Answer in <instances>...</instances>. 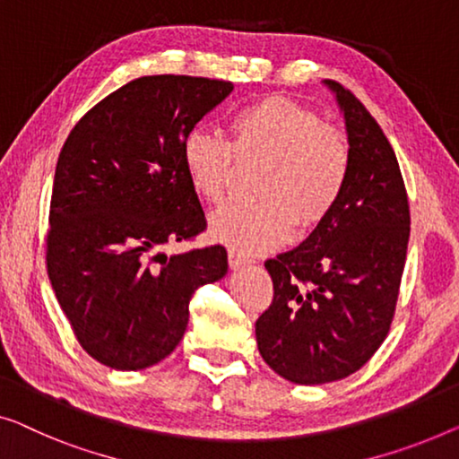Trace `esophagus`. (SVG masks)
Instances as JSON below:
<instances>
[{
  "mask_svg": "<svg viewBox=\"0 0 459 459\" xmlns=\"http://www.w3.org/2000/svg\"><path fill=\"white\" fill-rule=\"evenodd\" d=\"M229 264H230V268H241V265L251 264V257L237 249H229Z\"/></svg>",
  "mask_w": 459,
  "mask_h": 459,
  "instance_id": "obj_1",
  "label": "esophagus"
}]
</instances>
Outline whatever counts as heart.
Segmentation results:
<instances>
[{
	"label": "heart",
	"mask_w": 459,
	"mask_h": 459,
	"mask_svg": "<svg viewBox=\"0 0 459 459\" xmlns=\"http://www.w3.org/2000/svg\"><path fill=\"white\" fill-rule=\"evenodd\" d=\"M230 142L206 127L186 135L181 160L204 202L224 200L237 162H264L255 202L227 204L210 221L212 235L237 251H264L295 227H321L344 195L352 170L346 134L319 113L286 97H265L237 108Z\"/></svg>",
	"instance_id": "heart-1"
}]
</instances>
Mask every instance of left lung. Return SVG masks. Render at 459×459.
Returning <instances> with one entry per match:
<instances>
[{
    "instance_id": "8db88e82",
    "label": "left lung",
    "mask_w": 459,
    "mask_h": 459,
    "mask_svg": "<svg viewBox=\"0 0 459 459\" xmlns=\"http://www.w3.org/2000/svg\"><path fill=\"white\" fill-rule=\"evenodd\" d=\"M327 84L344 111L351 179L305 243L265 262L273 297L255 321L259 354L300 385L344 379L377 352L394 321L410 238L392 143L348 88Z\"/></svg>"
}]
</instances>
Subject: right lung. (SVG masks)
<instances>
[{
    "label": "right lung",
    "mask_w": 459,
    "mask_h": 459,
    "mask_svg": "<svg viewBox=\"0 0 459 459\" xmlns=\"http://www.w3.org/2000/svg\"><path fill=\"white\" fill-rule=\"evenodd\" d=\"M230 91L229 80L135 78L97 102L61 148L47 273L80 346L102 365L138 371L169 357L194 292L227 273L222 245L162 247L206 230L181 146Z\"/></svg>",
    "instance_id": "1"
}]
</instances>
